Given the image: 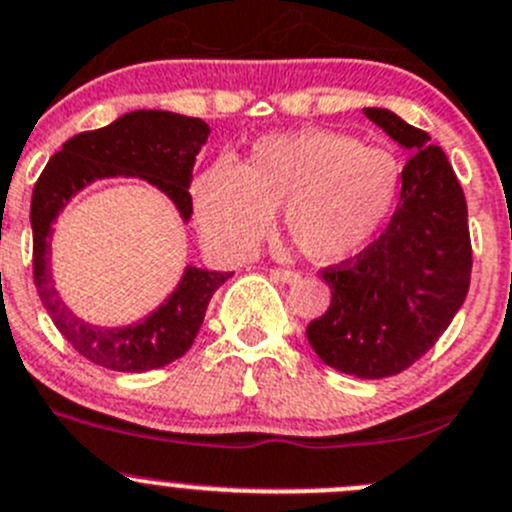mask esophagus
I'll return each mask as SVG.
<instances>
[{"label":"esophagus","mask_w":512,"mask_h":512,"mask_svg":"<svg viewBox=\"0 0 512 512\" xmlns=\"http://www.w3.org/2000/svg\"><path fill=\"white\" fill-rule=\"evenodd\" d=\"M271 274L276 276L279 281H284V284H294V281H299V271H291V269H271Z\"/></svg>","instance_id":"34e87169"}]
</instances>
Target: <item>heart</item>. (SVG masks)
<instances>
[{
  "label": "heart",
  "mask_w": 512,
  "mask_h": 512,
  "mask_svg": "<svg viewBox=\"0 0 512 512\" xmlns=\"http://www.w3.org/2000/svg\"><path fill=\"white\" fill-rule=\"evenodd\" d=\"M402 170L392 153L334 130L264 135L238 168L216 160L193 183L206 241L228 256L251 251L274 211L306 259L337 264L362 251L397 203Z\"/></svg>",
  "instance_id": "1"
}]
</instances>
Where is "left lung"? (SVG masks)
Masks as SVG:
<instances>
[{"mask_svg": "<svg viewBox=\"0 0 512 512\" xmlns=\"http://www.w3.org/2000/svg\"><path fill=\"white\" fill-rule=\"evenodd\" d=\"M364 115L410 153L392 221L359 256L321 271L332 304L306 326L329 367L362 379L399 374L435 347L470 289L467 203L430 135L384 107Z\"/></svg>", "mask_w": 512, "mask_h": 512, "instance_id": "obj_1", "label": "left lung"}]
</instances>
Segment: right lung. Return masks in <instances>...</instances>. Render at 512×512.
<instances>
[{"label": "right lung", "mask_w": 512, "mask_h": 512, "mask_svg": "<svg viewBox=\"0 0 512 512\" xmlns=\"http://www.w3.org/2000/svg\"><path fill=\"white\" fill-rule=\"evenodd\" d=\"M211 128L201 118L168 110H135L100 130H87L62 145L42 170L32 191V266L34 286L62 337L77 354L113 372H148L175 362L196 342L213 291L228 271L186 266L168 299L145 319L128 326H100L80 319L62 301L52 276V223L67 203L102 178H143L163 191L178 208L183 223L191 221V180L196 155Z\"/></svg>", "instance_id": "add662e5"}]
</instances>
